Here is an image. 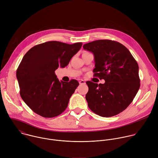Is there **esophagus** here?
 Masks as SVG:
<instances>
[{"label":"esophagus","instance_id":"obj_1","mask_svg":"<svg viewBox=\"0 0 158 158\" xmlns=\"http://www.w3.org/2000/svg\"><path fill=\"white\" fill-rule=\"evenodd\" d=\"M79 82L80 84H84L85 83V82L84 80H81V81H79Z\"/></svg>","mask_w":158,"mask_h":158}]
</instances>
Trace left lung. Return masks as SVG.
Segmentation results:
<instances>
[{"instance_id":"1","label":"left lung","mask_w":158,"mask_h":158,"mask_svg":"<svg viewBox=\"0 0 158 158\" xmlns=\"http://www.w3.org/2000/svg\"><path fill=\"white\" fill-rule=\"evenodd\" d=\"M94 56V76L104 84L87 81L85 96L89 109L105 118L116 116L132 102L140 87L139 66L129 51L121 43L98 40L83 46Z\"/></svg>"}]
</instances>
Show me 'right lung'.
I'll list each match as a JSON object with an SVG mask.
<instances>
[{
  "mask_svg": "<svg viewBox=\"0 0 158 158\" xmlns=\"http://www.w3.org/2000/svg\"><path fill=\"white\" fill-rule=\"evenodd\" d=\"M82 45L49 41L34 46L22 58L16 72L20 95L35 113L50 118L65 110L79 84L75 79L60 82L55 71L68 65Z\"/></svg>",
  "mask_w": 158,
  "mask_h": 158,
  "instance_id": "right-lung-1",
  "label": "right lung"
}]
</instances>
